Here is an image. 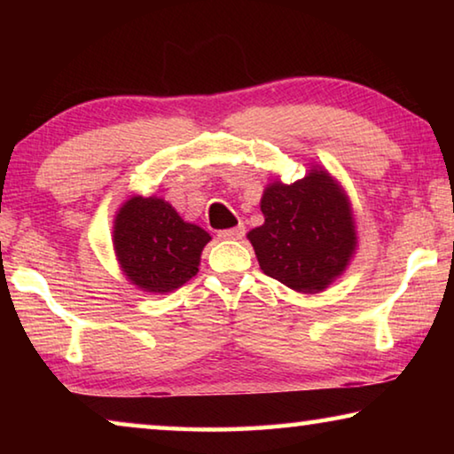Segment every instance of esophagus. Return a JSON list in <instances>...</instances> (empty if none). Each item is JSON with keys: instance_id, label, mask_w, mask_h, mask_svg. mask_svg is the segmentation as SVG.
I'll return each instance as SVG.
<instances>
[{"instance_id": "esophagus-1", "label": "esophagus", "mask_w": 454, "mask_h": 454, "mask_svg": "<svg viewBox=\"0 0 454 454\" xmlns=\"http://www.w3.org/2000/svg\"><path fill=\"white\" fill-rule=\"evenodd\" d=\"M244 232H246L244 224H238V226H234V228L220 230L218 238H222V240H240V238L244 236Z\"/></svg>"}]
</instances>
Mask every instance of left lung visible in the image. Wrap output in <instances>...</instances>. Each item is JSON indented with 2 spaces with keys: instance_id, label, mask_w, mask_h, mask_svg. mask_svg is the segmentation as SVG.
Segmentation results:
<instances>
[{
  "instance_id": "8db88e82",
  "label": "left lung",
  "mask_w": 454,
  "mask_h": 454,
  "mask_svg": "<svg viewBox=\"0 0 454 454\" xmlns=\"http://www.w3.org/2000/svg\"><path fill=\"white\" fill-rule=\"evenodd\" d=\"M260 208L264 224L248 232L262 272L298 292L325 290L355 252L350 206L326 172L294 184L274 182Z\"/></svg>"
}]
</instances>
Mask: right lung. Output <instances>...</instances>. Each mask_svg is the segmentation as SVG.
I'll list each match as a JSON object with an SVG mask.
<instances>
[{
  "label": "right lung",
  "instance_id": "obj_1",
  "mask_svg": "<svg viewBox=\"0 0 454 454\" xmlns=\"http://www.w3.org/2000/svg\"><path fill=\"white\" fill-rule=\"evenodd\" d=\"M210 234L184 222L160 198L134 196L114 222V246L129 282L148 292H170L198 272Z\"/></svg>",
  "mask_w": 454,
  "mask_h": 454
}]
</instances>
